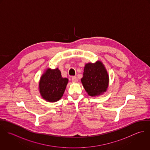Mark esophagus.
Listing matches in <instances>:
<instances>
[{
  "instance_id": "esophagus-1",
  "label": "esophagus",
  "mask_w": 150,
  "mask_h": 150,
  "mask_svg": "<svg viewBox=\"0 0 150 150\" xmlns=\"http://www.w3.org/2000/svg\"><path fill=\"white\" fill-rule=\"evenodd\" d=\"M77 80H78V79H77V78L76 76H73V77H71V81H72L73 82H77Z\"/></svg>"
}]
</instances>
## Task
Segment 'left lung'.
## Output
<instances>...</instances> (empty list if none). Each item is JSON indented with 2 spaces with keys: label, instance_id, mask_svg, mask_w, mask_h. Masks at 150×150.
<instances>
[{
  "label": "left lung",
  "instance_id": "obj_1",
  "mask_svg": "<svg viewBox=\"0 0 150 150\" xmlns=\"http://www.w3.org/2000/svg\"><path fill=\"white\" fill-rule=\"evenodd\" d=\"M81 82L89 95L93 96L106 92L108 85L107 71L102 62L86 64Z\"/></svg>",
  "mask_w": 150,
  "mask_h": 150
}]
</instances>
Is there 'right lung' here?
Instances as JSON below:
<instances>
[{"instance_id":"right-lung-1","label":"right lung","mask_w":150,"mask_h":150,"mask_svg":"<svg viewBox=\"0 0 150 150\" xmlns=\"http://www.w3.org/2000/svg\"><path fill=\"white\" fill-rule=\"evenodd\" d=\"M68 79L63 78L59 69H48L43 74L39 83L41 95L49 102L59 100L64 93Z\"/></svg>"}]
</instances>
